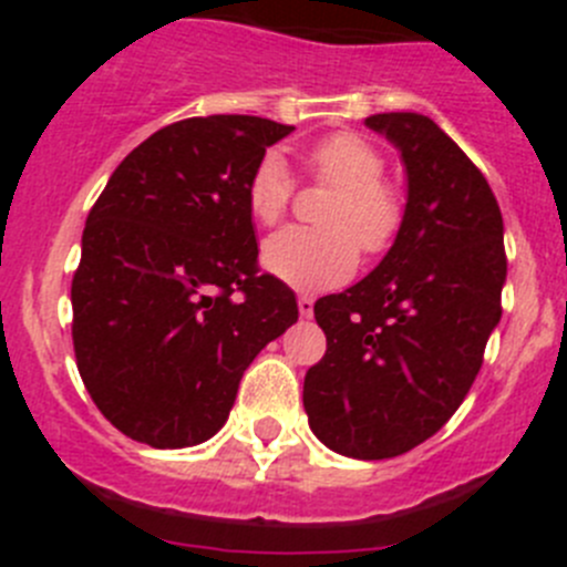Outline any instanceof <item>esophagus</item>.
Wrapping results in <instances>:
<instances>
[{
  "mask_svg": "<svg viewBox=\"0 0 567 567\" xmlns=\"http://www.w3.org/2000/svg\"><path fill=\"white\" fill-rule=\"evenodd\" d=\"M298 312H300V318H312V315H315V298H312V295H298Z\"/></svg>",
  "mask_w": 567,
  "mask_h": 567,
  "instance_id": "34e87169",
  "label": "esophagus"
}]
</instances>
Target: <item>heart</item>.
Masks as SVG:
<instances>
[{"label":"heart","instance_id":"obj_1","mask_svg":"<svg viewBox=\"0 0 567 567\" xmlns=\"http://www.w3.org/2000/svg\"><path fill=\"white\" fill-rule=\"evenodd\" d=\"M309 164L338 195L327 207V229L287 227L264 244V267L295 289H332L358 269L360 247L383 252L403 224V204L383 184V155L363 135L338 133L309 150ZM292 173L284 155H260L247 182V204L255 221L275 224L292 202Z\"/></svg>","mask_w":567,"mask_h":567}]
</instances>
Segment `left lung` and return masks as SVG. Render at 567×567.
<instances>
[{"label":"left lung","instance_id":"left-lung-1","mask_svg":"<svg viewBox=\"0 0 567 567\" xmlns=\"http://www.w3.org/2000/svg\"><path fill=\"white\" fill-rule=\"evenodd\" d=\"M365 127L398 147L403 224L378 267L315 303L327 354L303 380L320 443L389 460L437 434L460 409L499 323L503 213L468 155L420 113H378Z\"/></svg>","mask_w":567,"mask_h":567}]
</instances>
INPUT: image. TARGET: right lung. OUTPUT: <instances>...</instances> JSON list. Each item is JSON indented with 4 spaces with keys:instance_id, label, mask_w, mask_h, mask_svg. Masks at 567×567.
<instances>
[{
    "instance_id": "add662e5",
    "label": "right lung",
    "mask_w": 567,
    "mask_h": 567,
    "mask_svg": "<svg viewBox=\"0 0 567 567\" xmlns=\"http://www.w3.org/2000/svg\"><path fill=\"white\" fill-rule=\"evenodd\" d=\"M258 115L158 130L110 175L73 275V349L99 412L130 440L187 449L221 432L255 354L298 320L258 275L247 182L292 133Z\"/></svg>"
}]
</instances>
